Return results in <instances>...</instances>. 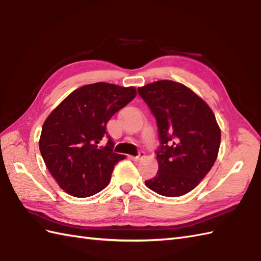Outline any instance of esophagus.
I'll return each mask as SVG.
<instances>
[{"mask_svg":"<svg viewBox=\"0 0 261 261\" xmlns=\"http://www.w3.org/2000/svg\"><path fill=\"white\" fill-rule=\"evenodd\" d=\"M144 156H145V153L143 152V151H140V152H139V154H138L137 156H131V159H132L133 161H139V160L143 159Z\"/></svg>","mask_w":261,"mask_h":261,"instance_id":"1","label":"esophagus"}]
</instances>
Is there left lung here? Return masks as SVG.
I'll return each mask as SVG.
<instances>
[{
    "label": "left lung",
    "instance_id": "left-lung-1",
    "mask_svg": "<svg viewBox=\"0 0 261 261\" xmlns=\"http://www.w3.org/2000/svg\"><path fill=\"white\" fill-rule=\"evenodd\" d=\"M158 122L159 170L145 186L165 197H180L200 184L218 156L221 131L214 111L185 84L160 80L138 88Z\"/></svg>",
    "mask_w": 261,
    "mask_h": 261
}]
</instances>
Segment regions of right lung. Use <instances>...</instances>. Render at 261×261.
<instances>
[{
	"instance_id": "obj_1",
	"label": "right lung",
	"mask_w": 261,
	"mask_h": 261,
	"mask_svg": "<svg viewBox=\"0 0 261 261\" xmlns=\"http://www.w3.org/2000/svg\"><path fill=\"white\" fill-rule=\"evenodd\" d=\"M135 87L96 82L74 90L48 114L39 141L41 154L58 185L76 198L93 196L110 182L123 154L112 151L107 123L135 99ZM109 139L106 146L100 141Z\"/></svg>"
}]
</instances>
